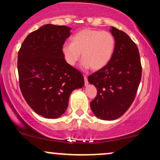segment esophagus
Here are the masks:
<instances>
[{
    "instance_id": "34e87169",
    "label": "esophagus",
    "mask_w": 160,
    "mask_h": 160,
    "mask_svg": "<svg viewBox=\"0 0 160 160\" xmlns=\"http://www.w3.org/2000/svg\"><path fill=\"white\" fill-rule=\"evenodd\" d=\"M84 81H85V86L88 85V80H87V77L84 76Z\"/></svg>"
}]
</instances>
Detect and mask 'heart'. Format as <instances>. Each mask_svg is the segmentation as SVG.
<instances>
[{
  "label": "heart",
  "instance_id": "b5f03b06",
  "mask_svg": "<svg viewBox=\"0 0 160 160\" xmlns=\"http://www.w3.org/2000/svg\"><path fill=\"white\" fill-rule=\"evenodd\" d=\"M115 49V39L108 32L86 28L74 34L71 43L62 47V53L66 63L74 66L82 53V68L98 71L111 61Z\"/></svg>",
  "mask_w": 160,
  "mask_h": 160
}]
</instances>
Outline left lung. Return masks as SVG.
<instances>
[{"instance_id":"left-lung-1","label":"left lung","mask_w":160,"mask_h":160,"mask_svg":"<svg viewBox=\"0 0 160 160\" xmlns=\"http://www.w3.org/2000/svg\"><path fill=\"white\" fill-rule=\"evenodd\" d=\"M115 49L105 67L88 78L97 88L90 103L93 113L101 120H117L129 108L141 79L140 55L136 44L122 31L111 27Z\"/></svg>"}]
</instances>
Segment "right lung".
Returning <instances> with one entry per match:
<instances>
[{"mask_svg":"<svg viewBox=\"0 0 160 160\" xmlns=\"http://www.w3.org/2000/svg\"><path fill=\"white\" fill-rule=\"evenodd\" d=\"M71 28L47 24L29 34L18 53L22 94L35 113L47 119L67 110L71 92L84 86L81 73L66 63L62 47Z\"/></svg>","mask_w":160,"mask_h":160,"instance_id":"right-lung-1","label":"right lung"}]
</instances>
